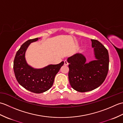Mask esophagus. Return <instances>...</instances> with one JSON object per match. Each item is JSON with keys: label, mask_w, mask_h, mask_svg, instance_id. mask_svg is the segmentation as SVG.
<instances>
[{"label": "esophagus", "mask_w": 123, "mask_h": 123, "mask_svg": "<svg viewBox=\"0 0 123 123\" xmlns=\"http://www.w3.org/2000/svg\"><path fill=\"white\" fill-rule=\"evenodd\" d=\"M64 64L65 65V66H68V65L69 64V63H68V61L67 60H65V61H64Z\"/></svg>", "instance_id": "obj_1"}]
</instances>
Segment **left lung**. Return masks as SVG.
<instances>
[{
  "label": "left lung",
  "instance_id": "obj_1",
  "mask_svg": "<svg viewBox=\"0 0 123 123\" xmlns=\"http://www.w3.org/2000/svg\"><path fill=\"white\" fill-rule=\"evenodd\" d=\"M96 60L86 63L82 54L77 53L68 59L69 80L71 87L81 92L95 89L105 81L109 69L107 49L100 42L91 40Z\"/></svg>",
  "mask_w": 123,
  "mask_h": 123
}]
</instances>
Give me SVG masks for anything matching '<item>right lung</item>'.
Masks as SVG:
<instances>
[{"instance_id":"add662e5","label":"right lung","mask_w":123,"mask_h":123,"mask_svg":"<svg viewBox=\"0 0 123 123\" xmlns=\"http://www.w3.org/2000/svg\"><path fill=\"white\" fill-rule=\"evenodd\" d=\"M38 39H31L22 44L16 54L13 66L15 77L19 84L36 93L44 92L52 87L55 77L64 64L62 61L59 64H51L40 69L28 66L25 60V52L30 43Z\"/></svg>"}]
</instances>
